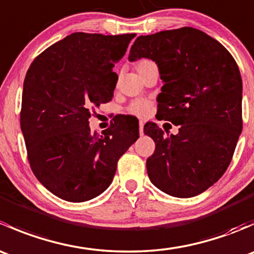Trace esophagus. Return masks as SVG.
<instances>
[{"label":"esophagus","mask_w":254,"mask_h":254,"mask_svg":"<svg viewBox=\"0 0 254 254\" xmlns=\"http://www.w3.org/2000/svg\"><path fill=\"white\" fill-rule=\"evenodd\" d=\"M139 130H140V134H142L143 132V122L139 123Z\"/></svg>","instance_id":"obj_1"}]
</instances>
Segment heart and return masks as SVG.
<instances>
[{
    "instance_id": "1",
    "label": "heart",
    "mask_w": 254,
    "mask_h": 254,
    "mask_svg": "<svg viewBox=\"0 0 254 254\" xmlns=\"http://www.w3.org/2000/svg\"><path fill=\"white\" fill-rule=\"evenodd\" d=\"M150 64H153V63L152 61L147 60V59H141V60H139L136 64H135V67H136L137 72H140L142 68H145L146 66H148ZM150 108H151L150 102L145 101V99H135V101H132L131 103L129 104V107H127V112H129L130 114L135 115V117H145V115H147L148 112H150Z\"/></svg>"
}]
</instances>
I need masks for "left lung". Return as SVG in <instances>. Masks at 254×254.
Wrapping results in <instances>:
<instances>
[{"mask_svg": "<svg viewBox=\"0 0 254 254\" xmlns=\"http://www.w3.org/2000/svg\"><path fill=\"white\" fill-rule=\"evenodd\" d=\"M155 61L163 86L157 115L179 125L170 136L156 123L143 132L156 143L146 161L150 181L177 198L205 191L226 172L242 131V78L224 45L191 27L140 35L129 60Z\"/></svg>", "mask_w": 254, "mask_h": 254, "instance_id": "1", "label": "left lung"}]
</instances>
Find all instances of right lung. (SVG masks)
I'll list each match as a JSON object with an SVG mask.
<instances>
[{
    "mask_svg": "<svg viewBox=\"0 0 254 254\" xmlns=\"http://www.w3.org/2000/svg\"><path fill=\"white\" fill-rule=\"evenodd\" d=\"M135 35L73 33L28 68L20 109L28 161L38 181L64 200L82 203L103 193L119 158L139 139V125L127 115L102 135L88 125L94 108L113 98V67Z\"/></svg>",
    "mask_w": 254,
    "mask_h": 254,
    "instance_id": "obj_1",
    "label": "right lung"
}]
</instances>
